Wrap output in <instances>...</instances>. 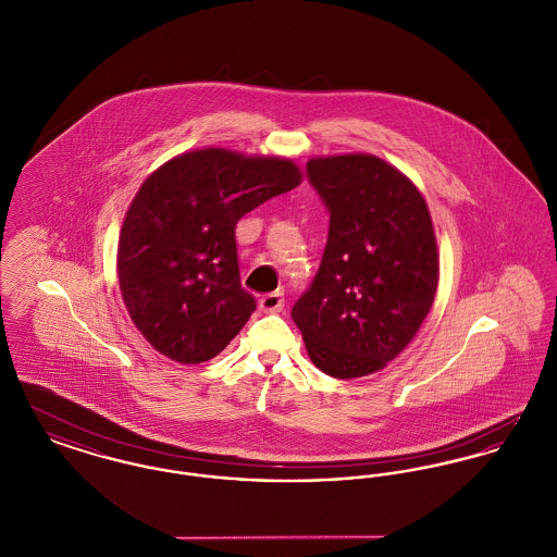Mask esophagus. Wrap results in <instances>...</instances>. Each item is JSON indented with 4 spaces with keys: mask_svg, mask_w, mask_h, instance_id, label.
<instances>
[{
    "mask_svg": "<svg viewBox=\"0 0 557 557\" xmlns=\"http://www.w3.org/2000/svg\"><path fill=\"white\" fill-rule=\"evenodd\" d=\"M259 307H261L265 313H280V311L284 309V294H282V292L265 294V296L259 300Z\"/></svg>",
    "mask_w": 557,
    "mask_h": 557,
    "instance_id": "obj_1",
    "label": "esophagus"
}]
</instances>
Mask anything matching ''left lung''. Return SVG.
Instances as JSON below:
<instances>
[{"label": "left lung", "instance_id": "1", "mask_svg": "<svg viewBox=\"0 0 557 557\" xmlns=\"http://www.w3.org/2000/svg\"><path fill=\"white\" fill-rule=\"evenodd\" d=\"M307 173L330 232L292 319L315 368L338 380L370 375L413 341L434 302L432 216L416 184L373 154L315 157Z\"/></svg>", "mask_w": 557, "mask_h": 557}]
</instances>
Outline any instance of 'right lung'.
Returning a JSON list of instances; mask_svg holds the SVG:
<instances>
[{"instance_id": "1", "label": "right lung", "mask_w": 557, "mask_h": 557, "mask_svg": "<svg viewBox=\"0 0 557 557\" xmlns=\"http://www.w3.org/2000/svg\"><path fill=\"white\" fill-rule=\"evenodd\" d=\"M302 182L282 157L189 150L137 189L116 250L123 302L139 334L171 361L196 366L230 345L257 309L239 284L236 223Z\"/></svg>"}]
</instances>
